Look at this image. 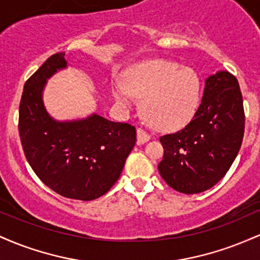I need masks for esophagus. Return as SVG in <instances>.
<instances>
[{"mask_svg": "<svg viewBox=\"0 0 260 260\" xmlns=\"http://www.w3.org/2000/svg\"><path fill=\"white\" fill-rule=\"evenodd\" d=\"M149 139H150L149 133L145 132L142 128H138V129H137V142H138L139 144H144V143H147Z\"/></svg>", "mask_w": 260, "mask_h": 260, "instance_id": "obj_1", "label": "esophagus"}]
</instances>
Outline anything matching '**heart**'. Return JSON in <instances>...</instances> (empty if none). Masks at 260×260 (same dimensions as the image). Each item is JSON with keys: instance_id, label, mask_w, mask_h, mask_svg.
I'll return each instance as SVG.
<instances>
[{"instance_id": "1", "label": "heart", "mask_w": 260, "mask_h": 260, "mask_svg": "<svg viewBox=\"0 0 260 260\" xmlns=\"http://www.w3.org/2000/svg\"><path fill=\"white\" fill-rule=\"evenodd\" d=\"M112 96L129 109L134 96H143V112L156 128L177 129L192 120L199 105L201 84L194 72L175 62L153 59L131 68L126 79H113Z\"/></svg>"}]
</instances>
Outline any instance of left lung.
<instances>
[{"label": "left lung", "instance_id": "left-lung-1", "mask_svg": "<svg viewBox=\"0 0 260 260\" xmlns=\"http://www.w3.org/2000/svg\"><path fill=\"white\" fill-rule=\"evenodd\" d=\"M244 133V110L240 84L221 71L205 80L202 103L192 121L160 142L164 157L159 172L177 192L194 194L209 189L231 168Z\"/></svg>", "mask_w": 260, "mask_h": 260}]
</instances>
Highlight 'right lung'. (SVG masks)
Listing matches in <instances>:
<instances>
[{"label": "right lung", "instance_id": "1", "mask_svg": "<svg viewBox=\"0 0 260 260\" xmlns=\"http://www.w3.org/2000/svg\"><path fill=\"white\" fill-rule=\"evenodd\" d=\"M67 67L64 52L50 56L25 82L19 104V137L32 171L62 197L92 201L109 192L136 144V127L99 115L59 122L45 109L46 80Z\"/></svg>", "mask_w": 260, "mask_h": 260}]
</instances>
